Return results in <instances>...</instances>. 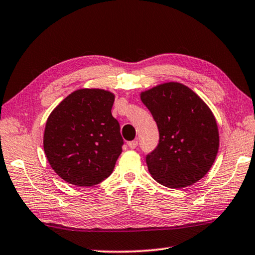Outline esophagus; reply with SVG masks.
<instances>
[{"mask_svg":"<svg viewBox=\"0 0 255 255\" xmlns=\"http://www.w3.org/2000/svg\"><path fill=\"white\" fill-rule=\"evenodd\" d=\"M137 145H138V141H137V140L128 141V147H129V148H131V149L136 148V147H137Z\"/></svg>","mask_w":255,"mask_h":255,"instance_id":"esophagus-1","label":"esophagus"}]
</instances>
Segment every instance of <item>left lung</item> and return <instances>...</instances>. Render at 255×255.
Masks as SVG:
<instances>
[{
	"label": "left lung",
	"instance_id": "left-lung-1",
	"mask_svg": "<svg viewBox=\"0 0 255 255\" xmlns=\"http://www.w3.org/2000/svg\"><path fill=\"white\" fill-rule=\"evenodd\" d=\"M159 131L157 147L146 157L150 175L172 189L189 187L211 169L219 148L216 118L187 85L166 82L140 92Z\"/></svg>",
	"mask_w": 255,
	"mask_h": 255
}]
</instances>
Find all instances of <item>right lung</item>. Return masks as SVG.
Returning a JSON list of instances; mask_svg holds the SVG:
<instances>
[{
  "label": "right lung",
  "instance_id": "1",
  "mask_svg": "<svg viewBox=\"0 0 255 255\" xmlns=\"http://www.w3.org/2000/svg\"><path fill=\"white\" fill-rule=\"evenodd\" d=\"M115 94L102 89H79L50 112L44 150L51 169L66 182L91 187L109 176L124 144L111 108Z\"/></svg>",
  "mask_w": 255,
  "mask_h": 255
}]
</instances>
